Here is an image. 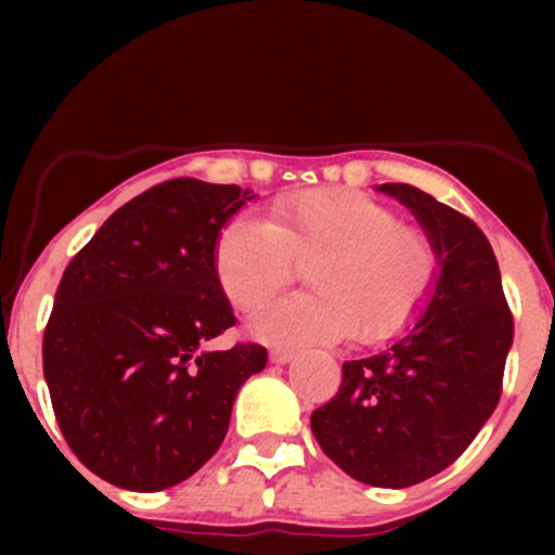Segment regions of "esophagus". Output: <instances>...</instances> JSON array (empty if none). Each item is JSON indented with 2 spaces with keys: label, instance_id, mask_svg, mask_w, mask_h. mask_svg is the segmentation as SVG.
<instances>
[{
  "label": "esophagus",
  "instance_id": "obj_1",
  "mask_svg": "<svg viewBox=\"0 0 555 555\" xmlns=\"http://www.w3.org/2000/svg\"><path fill=\"white\" fill-rule=\"evenodd\" d=\"M295 360V349H287V346H273L271 349V362L276 365H287V362Z\"/></svg>",
  "mask_w": 555,
  "mask_h": 555
}]
</instances>
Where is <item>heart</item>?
Masks as SVG:
<instances>
[{"label": "heart", "mask_w": 555, "mask_h": 555, "mask_svg": "<svg viewBox=\"0 0 555 555\" xmlns=\"http://www.w3.org/2000/svg\"><path fill=\"white\" fill-rule=\"evenodd\" d=\"M306 269L311 293L251 317L268 344H357L395 338L422 313L438 282V251L384 201L357 190H306L279 198L266 222L236 217L217 233L211 268L222 295L251 311Z\"/></svg>", "instance_id": "heart-1"}]
</instances>
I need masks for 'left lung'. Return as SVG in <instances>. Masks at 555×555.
Listing matches in <instances>:
<instances>
[{
    "mask_svg": "<svg viewBox=\"0 0 555 555\" xmlns=\"http://www.w3.org/2000/svg\"><path fill=\"white\" fill-rule=\"evenodd\" d=\"M378 190L416 215L438 251L440 276L402 338L344 362L338 395L311 413V433L360 483L405 489L456 462L494 413L513 313L494 249L469 217L413 184Z\"/></svg>",
    "mask_w": 555,
    "mask_h": 555,
    "instance_id": "8db88e82",
    "label": "left lung"
}]
</instances>
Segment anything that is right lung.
Masks as SVG:
<instances>
[{"label":"right lung","instance_id":"add662e5","mask_svg":"<svg viewBox=\"0 0 555 555\" xmlns=\"http://www.w3.org/2000/svg\"><path fill=\"white\" fill-rule=\"evenodd\" d=\"M179 177L115 211L66 266L42 338L55 422L75 456L128 491L182 483L220 449L233 400L268 351L206 340L236 324L211 268L217 233L251 201Z\"/></svg>","mask_w":555,"mask_h":555}]
</instances>
